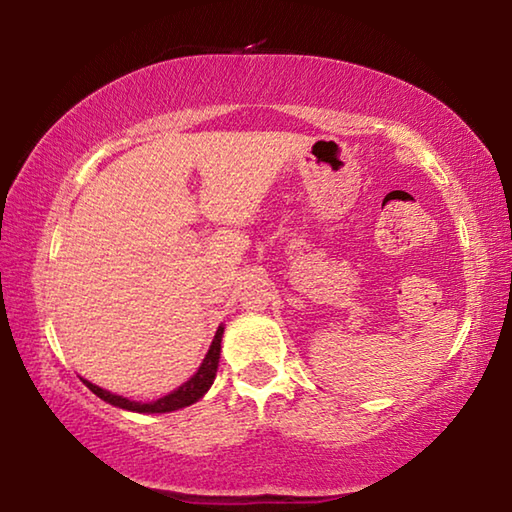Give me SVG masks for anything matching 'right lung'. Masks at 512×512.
<instances>
[{"label":"right lung","instance_id":"obj_1","mask_svg":"<svg viewBox=\"0 0 512 512\" xmlns=\"http://www.w3.org/2000/svg\"><path fill=\"white\" fill-rule=\"evenodd\" d=\"M221 336H223V327L216 329L214 334V341L210 345V350H207L205 359L201 363V368L196 370V375L185 381L183 386L176 388V391L160 397V400L149 402V404H142V402H133L128 400V397H121L115 395L110 391H103V388L90 384L88 379H83V384L90 388V391L101 397L103 402H108L112 406H119V409H126V411H135V413H169V411H178V409H185V406L194 404L201 400V397L210 391L212 381L216 377V368H219V359H221Z\"/></svg>","mask_w":512,"mask_h":512}]
</instances>
